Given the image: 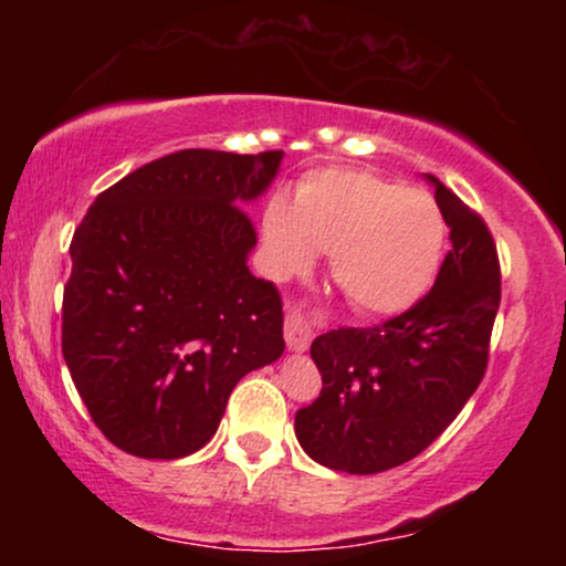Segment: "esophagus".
<instances>
[{"mask_svg":"<svg viewBox=\"0 0 566 566\" xmlns=\"http://www.w3.org/2000/svg\"><path fill=\"white\" fill-rule=\"evenodd\" d=\"M284 340L292 350H305L314 340V327L297 305H290L287 314H284Z\"/></svg>","mask_w":566,"mask_h":566,"instance_id":"34e87169","label":"esophagus"}]
</instances>
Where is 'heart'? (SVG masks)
<instances>
[{
  "mask_svg": "<svg viewBox=\"0 0 566 566\" xmlns=\"http://www.w3.org/2000/svg\"><path fill=\"white\" fill-rule=\"evenodd\" d=\"M276 276L308 271L333 252V279L365 314H399L426 295L444 250L437 201L378 172L324 167L295 188V207L274 199L263 216Z\"/></svg>",
  "mask_w": 566,
  "mask_h": 566,
  "instance_id": "b5f03b06",
  "label": "heart"
}]
</instances>
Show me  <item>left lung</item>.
<instances>
[{
  "instance_id": "left-lung-1",
  "label": "left lung",
  "mask_w": 566,
  "mask_h": 566,
  "mask_svg": "<svg viewBox=\"0 0 566 566\" xmlns=\"http://www.w3.org/2000/svg\"><path fill=\"white\" fill-rule=\"evenodd\" d=\"M452 250L433 287L375 327H340L311 343L322 391L295 415L316 463L380 473L420 454L482 382L500 308L497 247L484 218L431 178Z\"/></svg>"
}]
</instances>
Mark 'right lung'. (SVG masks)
Returning a JSON list of instances; mask_svg holds the SVG:
<instances>
[{"instance_id": "1", "label": "right lung", "mask_w": 566, "mask_h": 566, "mask_svg": "<svg viewBox=\"0 0 566 566\" xmlns=\"http://www.w3.org/2000/svg\"><path fill=\"white\" fill-rule=\"evenodd\" d=\"M282 151L186 148L97 193L71 239L61 348L93 423L135 458L175 460L218 431L252 369L282 356V295L250 274Z\"/></svg>"}]
</instances>
